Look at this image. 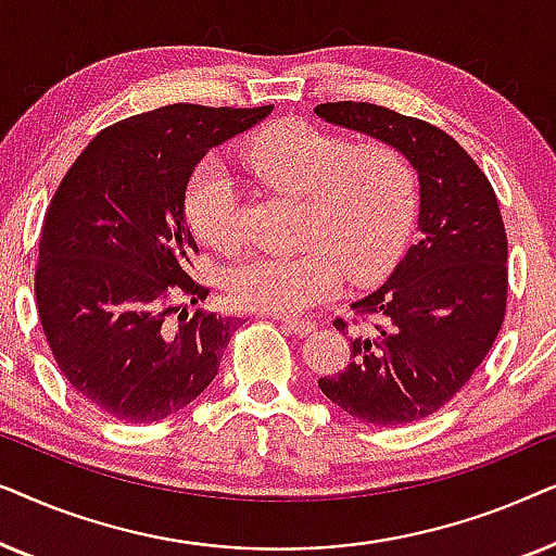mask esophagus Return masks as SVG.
<instances>
[{"label":"esophagus","instance_id":"obj_1","mask_svg":"<svg viewBox=\"0 0 556 556\" xmlns=\"http://www.w3.org/2000/svg\"><path fill=\"white\" fill-rule=\"evenodd\" d=\"M278 321L283 324L288 331L295 333V337H308V333L316 331V324H314V321H303V318H286V316H278Z\"/></svg>","mask_w":556,"mask_h":556}]
</instances>
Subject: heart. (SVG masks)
Instances as JSON below:
<instances>
[{
    "label": "heart",
    "mask_w": 556,
    "mask_h": 556,
    "mask_svg": "<svg viewBox=\"0 0 556 556\" xmlns=\"http://www.w3.org/2000/svg\"><path fill=\"white\" fill-rule=\"evenodd\" d=\"M242 164L263 185L306 200L299 255H255L227 273L235 306L299 316L337 295L341 278L367 283L397 261L413 230L417 179L400 149L352 143L301 121H283L242 147ZM187 223L204 245L232 253L240 245V200L215 162L197 166L185 192Z\"/></svg>",
    "instance_id": "b5f03b06"
}]
</instances>
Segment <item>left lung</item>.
Masks as SVG:
<instances>
[{
  "mask_svg": "<svg viewBox=\"0 0 556 556\" xmlns=\"http://www.w3.org/2000/svg\"><path fill=\"white\" fill-rule=\"evenodd\" d=\"M326 124L400 149L420 181L417 238L377 291L354 301L371 329L318 387L369 425H407L453 400L485 359L506 314V230L491 181L453 136L371 103H321ZM344 333L349 326L337 318Z\"/></svg>",
  "mask_w": 556,
  "mask_h": 556,
  "instance_id": "left-lung-1",
  "label": "left lung"
}]
</instances>
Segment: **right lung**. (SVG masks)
I'll return each instance as SVG.
<instances>
[{
	"label": "right lung",
	"instance_id": "obj_1",
	"mask_svg": "<svg viewBox=\"0 0 556 556\" xmlns=\"http://www.w3.org/2000/svg\"><path fill=\"white\" fill-rule=\"evenodd\" d=\"M270 111L139 113L103 128L60 181L40 235L37 314L67 382L113 420H164L215 379L238 321L174 306L210 293L187 273L197 242L185 192L210 149Z\"/></svg>",
	"mask_w": 556,
	"mask_h": 556
}]
</instances>
